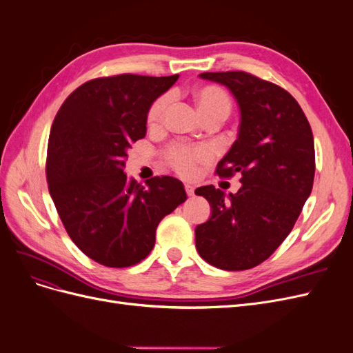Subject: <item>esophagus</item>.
Returning <instances> with one entry per match:
<instances>
[{"label": "esophagus", "mask_w": 353, "mask_h": 353, "mask_svg": "<svg viewBox=\"0 0 353 353\" xmlns=\"http://www.w3.org/2000/svg\"><path fill=\"white\" fill-rule=\"evenodd\" d=\"M194 187L193 185H190V184H185V191H187V196H194Z\"/></svg>", "instance_id": "34e87169"}]
</instances>
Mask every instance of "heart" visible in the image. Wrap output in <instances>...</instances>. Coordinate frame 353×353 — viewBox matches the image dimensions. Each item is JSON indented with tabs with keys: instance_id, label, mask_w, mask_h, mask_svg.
I'll return each mask as SVG.
<instances>
[{
	"instance_id": "obj_1",
	"label": "heart",
	"mask_w": 353,
	"mask_h": 353,
	"mask_svg": "<svg viewBox=\"0 0 353 353\" xmlns=\"http://www.w3.org/2000/svg\"><path fill=\"white\" fill-rule=\"evenodd\" d=\"M172 100L169 92L157 97L147 112V122L152 126H157L163 122L168 105ZM196 100L199 109L205 117L212 114L228 116L231 112V100L228 94L215 85H206L196 91ZM213 157L212 148L208 145H185L174 144L166 148L165 159L168 165L175 169L179 175L193 176L197 174V166L206 163Z\"/></svg>"
}]
</instances>
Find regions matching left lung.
Wrapping results in <instances>:
<instances>
[{"label":"left lung","mask_w":353,"mask_h":353,"mask_svg":"<svg viewBox=\"0 0 353 353\" xmlns=\"http://www.w3.org/2000/svg\"><path fill=\"white\" fill-rule=\"evenodd\" d=\"M200 78L225 85L239 103V138L215 174H240L241 188L230 196L213 185L196 190L212 206L209 221L196 228V248L216 268L250 270L285 240L311 194L312 130L293 95L270 81L241 70Z\"/></svg>","instance_id":"left-lung-1"}]
</instances>
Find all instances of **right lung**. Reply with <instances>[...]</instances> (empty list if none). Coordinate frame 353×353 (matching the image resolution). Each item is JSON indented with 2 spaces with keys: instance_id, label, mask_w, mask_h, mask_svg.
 Segmentation results:
<instances>
[{
  "instance_id": "right-lung-1",
  "label": "right lung",
  "mask_w": 353,
  "mask_h": 353,
  "mask_svg": "<svg viewBox=\"0 0 353 353\" xmlns=\"http://www.w3.org/2000/svg\"><path fill=\"white\" fill-rule=\"evenodd\" d=\"M179 77L122 73L82 83L51 126L46 174L69 237L92 261L126 268L154 248L159 222L187 200L172 176L145 185L123 172L128 150L145 137L147 112Z\"/></svg>"
}]
</instances>
